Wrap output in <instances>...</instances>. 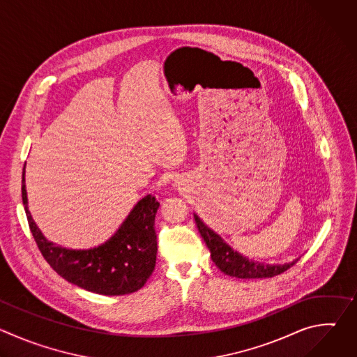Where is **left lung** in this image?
<instances>
[{
    "label": "left lung",
    "mask_w": 357,
    "mask_h": 357,
    "mask_svg": "<svg viewBox=\"0 0 357 357\" xmlns=\"http://www.w3.org/2000/svg\"><path fill=\"white\" fill-rule=\"evenodd\" d=\"M195 222L202 238L205 240L208 248L211 250L212 261L226 275L236 277V278H271L278 274H282L298 261L295 260L288 264L270 266V264H261L259 261L248 260L240 256V254L233 248H230L219 234L211 230L206 225H203V222L196 215H195Z\"/></svg>",
    "instance_id": "left-lung-1"
}]
</instances>
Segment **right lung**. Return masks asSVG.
<instances>
[{
  "label": "right lung",
  "instance_id": "right-lung-1",
  "mask_svg": "<svg viewBox=\"0 0 357 357\" xmlns=\"http://www.w3.org/2000/svg\"><path fill=\"white\" fill-rule=\"evenodd\" d=\"M22 172V202L31 233L43 259L61 277L86 291L101 295H126L144 287L155 268L158 200L142 197L117 233L90 250H69L47 241L28 211Z\"/></svg>",
  "mask_w": 357,
  "mask_h": 357
}]
</instances>
